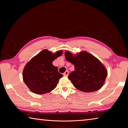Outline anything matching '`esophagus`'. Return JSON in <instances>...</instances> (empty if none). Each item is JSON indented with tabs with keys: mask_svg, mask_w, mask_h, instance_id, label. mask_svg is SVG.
I'll return each instance as SVG.
<instances>
[{
	"mask_svg": "<svg viewBox=\"0 0 128 128\" xmlns=\"http://www.w3.org/2000/svg\"><path fill=\"white\" fill-rule=\"evenodd\" d=\"M63 74H64V76H68L69 74V72L68 70H66V72H65Z\"/></svg>",
	"mask_w": 128,
	"mask_h": 128,
	"instance_id": "1",
	"label": "esophagus"
}]
</instances>
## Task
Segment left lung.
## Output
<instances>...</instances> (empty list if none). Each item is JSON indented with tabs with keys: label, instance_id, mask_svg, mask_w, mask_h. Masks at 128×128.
Segmentation results:
<instances>
[{
	"label": "left lung",
	"instance_id": "1",
	"mask_svg": "<svg viewBox=\"0 0 128 128\" xmlns=\"http://www.w3.org/2000/svg\"><path fill=\"white\" fill-rule=\"evenodd\" d=\"M66 59L74 65V70L68 76L73 85L78 90L86 92H94L102 87L107 72L99 60L86 51L73 56L65 52Z\"/></svg>",
	"mask_w": 128,
	"mask_h": 128
}]
</instances>
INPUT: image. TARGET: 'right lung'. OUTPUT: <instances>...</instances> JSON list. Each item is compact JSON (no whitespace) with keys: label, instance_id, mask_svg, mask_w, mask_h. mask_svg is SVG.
Here are the masks:
<instances>
[{"label":"right lung","instance_id":"1","mask_svg":"<svg viewBox=\"0 0 128 128\" xmlns=\"http://www.w3.org/2000/svg\"><path fill=\"white\" fill-rule=\"evenodd\" d=\"M62 54V51L52 54L44 50L28 62L23 71V80L32 92L43 94L56 87L63 75L58 72L57 66H53L52 62Z\"/></svg>","mask_w":128,"mask_h":128}]
</instances>
